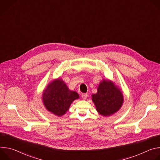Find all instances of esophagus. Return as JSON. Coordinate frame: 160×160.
<instances>
[{"instance_id": "esophagus-1", "label": "esophagus", "mask_w": 160, "mask_h": 160, "mask_svg": "<svg viewBox=\"0 0 160 160\" xmlns=\"http://www.w3.org/2000/svg\"><path fill=\"white\" fill-rule=\"evenodd\" d=\"M82 98L83 99H86L87 98V94L86 93H83V94H82Z\"/></svg>"}]
</instances>
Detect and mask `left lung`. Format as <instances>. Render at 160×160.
Listing matches in <instances>:
<instances>
[{
  "mask_svg": "<svg viewBox=\"0 0 160 160\" xmlns=\"http://www.w3.org/2000/svg\"><path fill=\"white\" fill-rule=\"evenodd\" d=\"M92 100L99 114L109 117L122 108L124 99L120 88L111 80L103 79L98 85L97 93L92 95Z\"/></svg>",
  "mask_w": 160,
  "mask_h": 160,
  "instance_id": "obj_1",
  "label": "left lung"
}]
</instances>
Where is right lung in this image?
I'll use <instances>...</instances> for the list:
<instances>
[{
    "mask_svg": "<svg viewBox=\"0 0 160 160\" xmlns=\"http://www.w3.org/2000/svg\"><path fill=\"white\" fill-rule=\"evenodd\" d=\"M79 98L78 94L70 90L61 78H57L45 88L42 99L45 109L60 117L69 110L72 103Z\"/></svg>",
    "mask_w": 160,
    "mask_h": 160,
    "instance_id": "1",
    "label": "right lung"
}]
</instances>
